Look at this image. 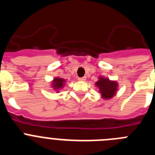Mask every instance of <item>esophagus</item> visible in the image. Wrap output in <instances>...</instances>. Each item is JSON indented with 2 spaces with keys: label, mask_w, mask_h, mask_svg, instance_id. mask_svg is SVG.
I'll return each instance as SVG.
<instances>
[{
  "label": "esophagus",
  "mask_w": 155,
  "mask_h": 155,
  "mask_svg": "<svg viewBox=\"0 0 155 155\" xmlns=\"http://www.w3.org/2000/svg\"><path fill=\"white\" fill-rule=\"evenodd\" d=\"M79 81H85L86 80V77H83V78H79Z\"/></svg>",
  "instance_id": "obj_1"
}]
</instances>
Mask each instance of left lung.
Instances as JSON below:
<instances>
[{
  "instance_id": "obj_1",
  "label": "left lung",
  "mask_w": 155,
  "mask_h": 155,
  "mask_svg": "<svg viewBox=\"0 0 155 155\" xmlns=\"http://www.w3.org/2000/svg\"><path fill=\"white\" fill-rule=\"evenodd\" d=\"M95 85L98 87L102 98L105 99L113 98L116 94L118 87L117 82L110 81L108 78H104L103 77H100L99 80L95 83Z\"/></svg>"
}]
</instances>
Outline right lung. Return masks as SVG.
<instances>
[{
  "instance_id": "add662e5",
  "label": "right lung",
  "mask_w": 155,
  "mask_h": 155,
  "mask_svg": "<svg viewBox=\"0 0 155 155\" xmlns=\"http://www.w3.org/2000/svg\"><path fill=\"white\" fill-rule=\"evenodd\" d=\"M64 84H65V80L64 79L60 78H56L53 79L52 86H53V88H54L56 91H58L59 89H61V88L64 87Z\"/></svg>"
}]
</instances>
